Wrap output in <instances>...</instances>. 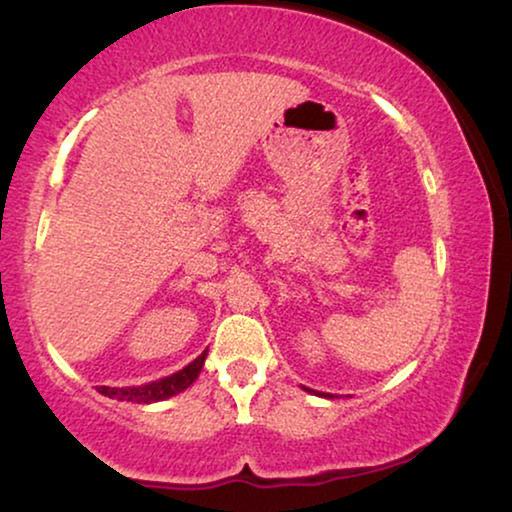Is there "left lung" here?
<instances>
[{
  "label": "left lung",
  "mask_w": 512,
  "mask_h": 512,
  "mask_svg": "<svg viewBox=\"0 0 512 512\" xmlns=\"http://www.w3.org/2000/svg\"><path fill=\"white\" fill-rule=\"evenodd\" d=\"M303 389H305V387H303ZM307 391H312V389H307ZM312 394H317V391H312ZM319 396H324V398H333L331 394H328V396H326V394H319Z\"/></svg>",
  "instance_id": "obj_1"
}]
</instances>
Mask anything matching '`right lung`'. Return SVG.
Masks as SVG:
<instances>
[{
	"instance_id": "right-lung-1",
	"label": "right lung",
	"mask_w": 512,
	"mask_h": 512,
	"mask_svg": "<svg viewBox=\"0 0 512 512\" xmlns=\"http://www.w3.org/2000/svg\"><path fill=\"white\" fill-rule=\"evenodd\" d=\"M207 352H202L193 363H188L184 370L174 373L170 377H163L158 382L142 384V387H97L102 396L116 398V401H130V403H156L165 401V398L177 396L181 391L191 387L198 380L202 366H205Z\"/></svg>"
}]
</instances>
